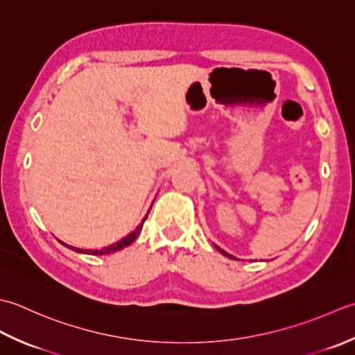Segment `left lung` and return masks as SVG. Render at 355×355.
<instances>
[{"mask_svg": "<svg viewBox=\"0 0 355 355\" xmlns=\"http://www.w3.org/2000/svg\"><path fill=\"white\" fill-rule=\"evenodd\" d=\"M214 247H216V248H218V250H219V251L222 252V254H223V256H227V257H230V259H236L234 256H231V254H228V252H225V251H223L222 248H219V247H218V245H214Z\"/></svg>", "mask_w": 355, "mask_h": 355, "instance_id": "left-lung-1", "label": "left lung"}]
</instances>
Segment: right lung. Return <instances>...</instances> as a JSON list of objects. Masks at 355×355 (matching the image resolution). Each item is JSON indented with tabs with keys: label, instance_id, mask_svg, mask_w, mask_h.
<instances>
[{
	"label": "right lung",
	"instance_id": "obj_1",
	"mask_svg": "<svg viewBox=\"0 0 355 355\" xmlns=\"http://www.w3.org/2000/svg\"><path fill=\"white\" fill-rule=\"evenodd\" d=\"M147 216H148V213L146 214V218L142 219V222L139 223V225L136 227V230H133V231H132V233L127 234L124 239H121V241H118L116 243L108 245V247H105V248H101V250H81V248H75V247H71V245H67V243H62V242H61V243L64 245V247H67V248L73 250V251H76V252H83V254H92V256L112 254V252H116V251H119V250H122V248H125V247H128V245H132V243L136 241V237L139 236V233H141L144 222L147 220Z\"/></svg>",
	"mask_w": 355,
	"mask_h": 355
}]
</instances>
